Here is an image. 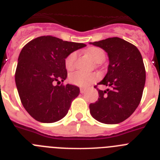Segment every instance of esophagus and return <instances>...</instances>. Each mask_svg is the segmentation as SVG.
<instances>
[{"label":"esophagus","mask_w":160,"mask_h":160,"mask_svg":"<svg viewBox=\"0 0 160 160\" xmlns=\"http://www.w3.org/2000/svg\"><path fill=\"white\" fill-rule=\"evenodd\" d=\"M85 91H86V89H85V88H80V92H81L82 94L85 93Z\"/></svg>","instance_id":"obj_1"}]
</instances>
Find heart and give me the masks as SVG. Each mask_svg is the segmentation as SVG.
<instances>
[{"mask_svg":"<svg viewBox=\"0 0 160 160\" xmlns=\"http://www.w3.org/2000/svg\"><path fill=\"white\" fill-rule=\"evenodd\" d=\"M88 53L91 56L93 60L97 63H100L105 59V54L102 49L98 48H91L88 50ZM78 53L76 51L72 52L65 59V66L67 70H73L75 68L76 60H77ZM98 77L95 73H85L82 71H76L70 73L69 80L73 85L78 87H87L90 83L94 82L97 80Z\"/></svg>","mask_w":160,"mask_h":160,"instance_id":"b5f03b06","label":"heart"}]
</instances>
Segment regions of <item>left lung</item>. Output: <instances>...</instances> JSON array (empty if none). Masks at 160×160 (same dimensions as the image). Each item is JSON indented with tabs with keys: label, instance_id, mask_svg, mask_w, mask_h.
Masks as SVG:
<instances>
[{
	"label": "left lung",
	"instance_id": "obj_1",
	"mask_svg": "<svg viewBox=\"0 0 160 160\" xmlns=\"http://www.w3.org/2000/svg\"><path fill=\"white\" fill-rule=\"evenodd\" d=\"M90 44L107 53V73L98 85L110 87L106 90L98 89L99 97L90 104V114L102 123L123 122L136 110L142 98L146 81L142 55L136 46L119 38Z\"/></svg>",
	"mask_w": 160,
	"mask_h": 160
}]
</instances>
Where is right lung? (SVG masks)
I'll use <instances>...</instances> for the list:
<instances>
[{"label": "right lung", "instance_id": "right-lung-1", "mask_svg": "<svg viewBox=\"0 0 160 160\" xmlns=\"http://www.w3.org/2000/svg\"><path fill=\"white\" fill-rule=\"evenodd\" d=\"M86 46L42 36L30 41L22 49L15 82L22 105L37 121L51 123L66 115L80 90L70 84L58 86L67 78L65 59Z\"/></svg>", "mask_w": 160, "mask_h": 160}]
</instances>
